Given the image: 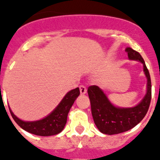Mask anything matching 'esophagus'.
Masks as SVG:
<instances>
[{"label":"esophagus","mask_w":160,"mask_h":160,"mask_svg":"<svg viewBox=\"0 0 160 160\" xmlns=\"http://www.w3.org/2000/svg\"><path fill=\"white\" fill-rule=\"evenodd\" d=\"M80 94L81 95H85L87 90H86V87H85V85H80Z\"/></svg>","instance_id":"34e87169"}]
</instances>
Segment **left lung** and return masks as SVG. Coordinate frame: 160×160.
<instances>
[{
    "label": "left lung",
    "instance_id": "left-lung-1",
    "mask_svg": "<svg viewBox=\"0 0 160 160\" xmlns=\"http://www.w3.org/2000/svg\"><path fill=\"white\" fill-rule=\"evenodd\" d=\"M125 51L129 60L140 61L144 65L147 78V93L139 104L132 108L115 107L97 85L88 88L94 122L101 133L109 135L128 131L137 125L146 115L151 101V80L144 59L139 52L130 47H127Z\"/></svg>",
    "mask_w": 160,
    "mask_h": 160
}]
</instances>
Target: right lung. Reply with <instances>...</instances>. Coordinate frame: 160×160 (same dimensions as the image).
I'll use <instances>...</instances> for the list:
<instances>
[{
    "mask_svg": "<svg viewBox=\"0 0 160 160\" xmlns=\"http://www.w3.org/2000/svg\"><path fill=\"white\" fill-rule=\"evenodd\" d=\"M79 95V88H75L69 91L51 114L46 118L37 121H23L17 118L11 109L10 112L16 124L26 131L40 136L55 135L63 130L67 121L68 113Z\"/></svg>",
    "mask_w": 160,
    "mask_h": 160,
    "instance_id": "1",
    "label": "right lung"
}]
</instances>
